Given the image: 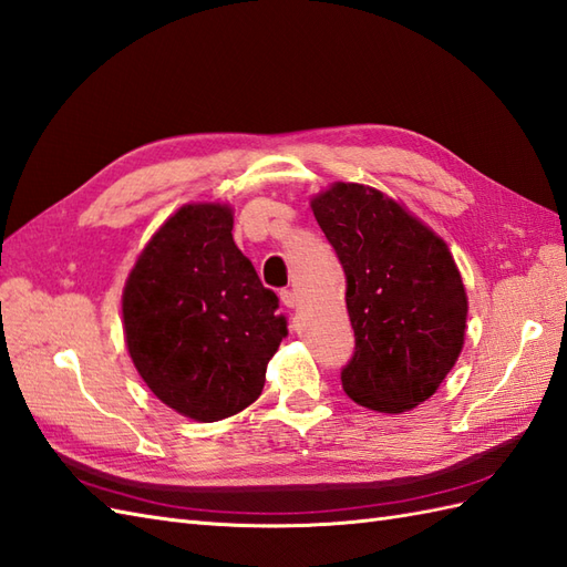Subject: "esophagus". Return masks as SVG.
Here are the masks:
<instances>
[{
    "label": "esophagus",
    "instance_id": "1",
    "mask_svg": "<svg viewBox=\"0 0 567 567\" xmlns=\"http://www.w3.org/2000/svg\"><path fill=\"white\" fill-rule=\"evenodd\" d=\"M281 296V302L286 308H296L298 306V298H296V293L293 291H288V288H284V291L279 293Z\"/></svg>",
    "mask_w": 567,
    "mask_h": 567
}]
</instances>
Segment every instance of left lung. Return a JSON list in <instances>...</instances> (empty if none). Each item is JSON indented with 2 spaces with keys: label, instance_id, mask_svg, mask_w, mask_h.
I'll use <instances>...</instances> for the list:
<instances>
[{
  "label": "left lung",
  "instance_id": "obj_1",
  "mask_svg": "<svg viewBox=\"0 0 567 567\" xmlns=\"http://www.w3.org/2000/svg\"><path fill=\"white\" fill-rule=\"evenodd\" d=\"M312 214L347 274L355 349L341 384L355 404L402 413L457 363L466 293L447 245L382 192L337 183Z\"/></svg>",
  "mask_w": 567,
  "mask_h": 567
}]
</instances>
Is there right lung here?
Instances as JSON below:
<instances>
[{"label":"right lung","instance_id":"right-lung-1","mask_svg":"<svg viewBox=\"0 0 567 567\" xmlns=\"http://www.w3.org/2000/svg\"><path fill=\"white\" fill-rule=\"evenodd\" d=\"M224 204H187L148 240L122 296L132 361L163 404L202 423L261 394L288 334L279 298L233 243Z\"/></svg>","mask_w":567,"mask_h":567}]
</instances>
